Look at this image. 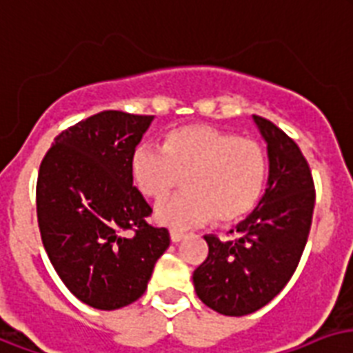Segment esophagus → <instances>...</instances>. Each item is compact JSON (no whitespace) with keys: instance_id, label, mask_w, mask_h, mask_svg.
<instances>
[{"instance_id":"esophagus-1","label":"esophagus","mask_w":353,"mask_h":353,"mask_svg":"<svg viewBox=\"0 0 353 353\" xmlns=\"http://www.w3.org/2000/svg\"><path fill=\"white\" fill-rule=\"evenodd\" d=\"M169 236H171V242L179 243L180 240H184V236H186V234H184L182 230H171V234H169Z\"/></svg>"}]
</instances>
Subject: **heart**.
I'll list each match as a JSON object with an SVG mask.
<instances>
[{
    "label": "heart",
    "instance_id": "obj_1",
    "mask_svg": "<svg viewBox=\"0 0 353 353\" xmlns=\"http://www.w3.org/2000/svg\"><path fill=\"white\" fill-rule=\"evenodd\" d=\"M139 192L161 201L186 179V195L156 206V221L192 229L217 217L232 223L253 212L266 186L268 160L259 141L205 124L169 132L163 150L141 145L130 160Z\"/></svg>",
    "mask_w": 353,
    "mask_h": 353
}]
</instances>
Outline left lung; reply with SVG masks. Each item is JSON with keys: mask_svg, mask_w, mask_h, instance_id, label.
I'll use <instances>...</instances> for the list:
<instances>
[{"mask_svg": "<svg viewBox=\"0 0 353 353\" xmlns=\"http://www.w3.org/2000/svg\"><path fill=\"white\" fill-rule=\"evenodd\" d=\"M253 121L268 148L266 190L230 230L234 238L206 234L208 256L193 272L199 299L225 316L259 311L285 288L305 249L314 208L311 169L298 145L266 119Z\"/></svg>", "mask_w": 353, "mask_h": 353, "instance_id": "8db88e82", "label": "left lung"}]
</instances>
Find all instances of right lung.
Masks as SVG:
<instances>
[{
  "label": "right lung",
  "mask_w": 353,
  "mask_h": 353,
  "mask_svg": "<svg viewBox=\"0 0 353 353\" xmlns=\"http://www.w3.org/2000/svg\"><path fill=\"white\" fill-rule=\"evenodd\" d=\"M152 115L102 111L54 139L39 169L37 217L48 259L85 305L115 311L147 290L169 248L167 229L145 221L130 160Z\"/></svg>",
  "instance_id": "right-lung-1"
}]
</instances>
